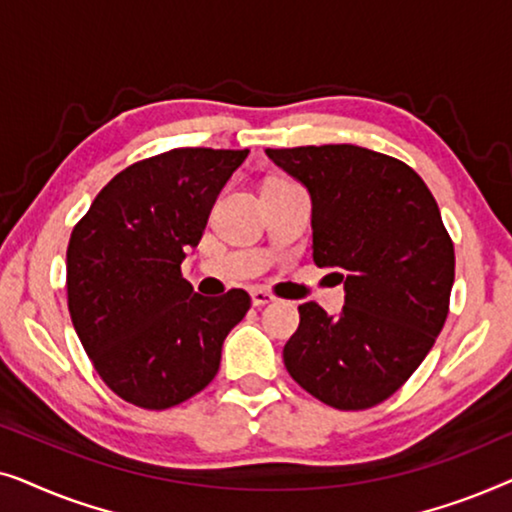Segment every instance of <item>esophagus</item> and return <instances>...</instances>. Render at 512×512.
<instances>
[{
    "mask_svg": "<svg viewBox=\"0 0 512 512\" xmlns=\"http://www.w3.org/2000/svg\"><path fill=\"white\" fill-rule=\"evenodd\" d=\"M272 300H275V296H272V293H268V291H263V289L251 291V303H254L256 307L268 305V303H272Z\"/></svg>",
    "mask_w": 512,
    "mask_h": 512,
    "instance_id": "obj_1",
    "label": "esophagus"
}]
</instances>
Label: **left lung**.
<instances>
[{
	"label": "left lung",
	"mask_w": 512,
	"mask_h": 512,
	"mask_svg": "<svg viewBox=\"0 0 512 512\" xmlns=\"http://www.w3.org/2000/svg\"><path fill=\"white\" fill-rule=\"evenodd\" d=\"M312 200V256L335 268L345 305L298 307L284 345L289 375L338 410L389 398L443 331L454 247L422 177L401 160L354 144L265 149Z\"/></svg>",
	"instance_id": "left-lung-1"
}]
</instances>
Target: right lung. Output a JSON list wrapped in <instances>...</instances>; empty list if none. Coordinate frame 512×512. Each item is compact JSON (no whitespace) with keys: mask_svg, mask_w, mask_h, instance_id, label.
Segmentation results:
<instances>
[{"mask_svg":"<svg viewBox=\"0 0 512 512\" xmlns=\"http://www.w3.org/2000/svg\"><path fill=\"white\" fill-rule=\"evenodd\" d=\"M249 156L172 149L118 172L76 223L67 247L74 331L107 387L132 405L165 410L214 380L226 335L251 298H205L181 277L216 195Z\"/></svg>","mask_w":512,"mask_h":512,"instance_id":"1","label":"right lung"}]
</instances>
